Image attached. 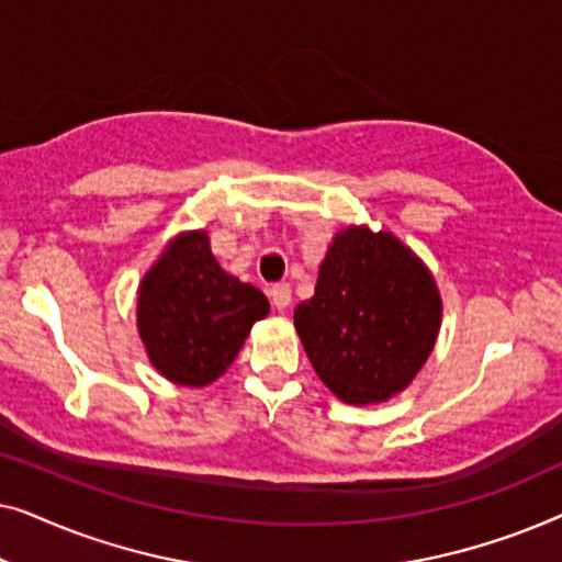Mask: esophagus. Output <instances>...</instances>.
Segmentation results:
<instances>
[{
    "instance_id": "34e87169",
    "label": "esophagus",
    "mask_w": 562,
    "mask_h": 562,
    "mask_svg": "<svg viewBox=\"0 0 562 562\" xmlns=\"http://www.w3.org/2000/svg\"><path fill=\"white\" fill-rule=\"evenodd\" d=\"M268 296H271L276 310H289L291 286H289V283H273V286L268 289Z\"/></svg>"
}]
</instances>
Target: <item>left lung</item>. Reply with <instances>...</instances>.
I'll return each instance as SVG.
<instances>
[{
  "label": "left lung",
  "instance_id": "left-lung-1",
  "mask_svg": "<svg viewBox=\"0 0 562 562\" xmlns=\"http://www.w3.org/2000/svg\"><path fill=\"white\" fill-rule=\"evenodd\" d=\"M442 299L429 268L391 233L348 227L329 243L294 327L322 383L345 404L409 386L435 348Z\"/></svg>",
  "mask_w": 562,
  "mask_h": 562
}]
</instances>
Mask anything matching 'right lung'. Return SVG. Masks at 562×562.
Listing matches in <instances>:
<instances>
[{
  "mask_svg": "<svg viewBox=\"0 0 562 562\" xmlns=\"http://www.w3.org/2000/svg\"><path fill=\"white\" fill-rule=\"evenodd\" d=\"M266 314L263 291L222 271L204 229L173 237L137 289V333L179 386L217 381Z\"/></svg>",
  "mask_w": 562,
  "mask_h": 562,
  "instance_id": "1",
  "label": "right lung"
}]
</instances>
